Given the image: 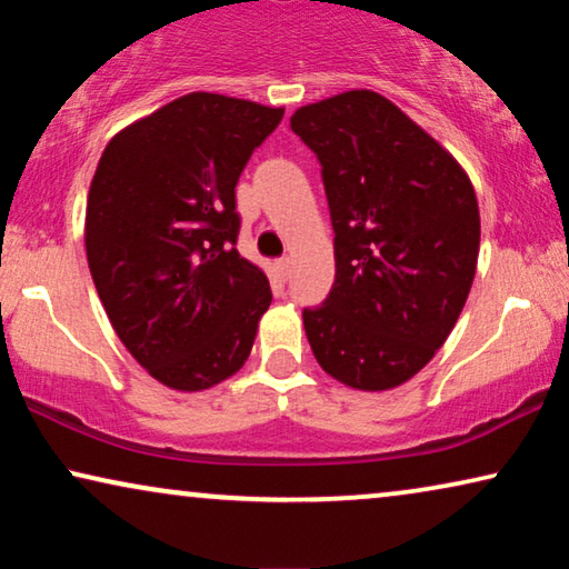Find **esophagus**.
Masks as SVG:
<instances>
[{
    "label": "esophagus",
    "mask_w": 569,
    "mask_h": 569,
    "mask_svg": "<svg viewBox=\"0 0 569 569\" xmlns=\"http://www.w3.org/2000/svg\"><path fill=\"white\" fill-rule=\"evenodd\" d=\"M274 269H277V277L282 279V282H287V274H290V259H279L274 263Z\"/></svg>",
    "instance_id": "obj_1"
}]
</instances>
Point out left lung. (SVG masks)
Here are the masks:
<instances>
[{
	"instance_id": "left-lung-1",
	"label": "left lung",
	"mask_w": 569,
	"mask_h": 569,
	"mask_svg": "<svg viewBox=\"0 0 569 569\" xmlns=\"http://www.w3.org/2000/svg\"><path fill=\"white\" fill-rule=\"evenodd\" d=\"M290 127L321 162L333 287L302 323L321 368L360 391L415 378L469 298L479 204L446 147L372 90L302 106Z\"/></svg>"
}]
</instances>
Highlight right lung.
<instances>
[{
    "label": "right lung",
    "mask_w": 569,
    "mask_h": 569,
    "mask_svg": "<svg viewBox=\"0 0 569 569\" xmlns=\"http://www.w3.org/2000/svg\"><path fill=\"white\" fill-rule=\"evenodd\" d=\"M282 116L189 92L100 154L84 212L92 282L123 347L173 391L236 376L269 310L267 274L236 248V183Z\"/></svg>",
    "instance_id": "obj_1"
}]
</instances>
